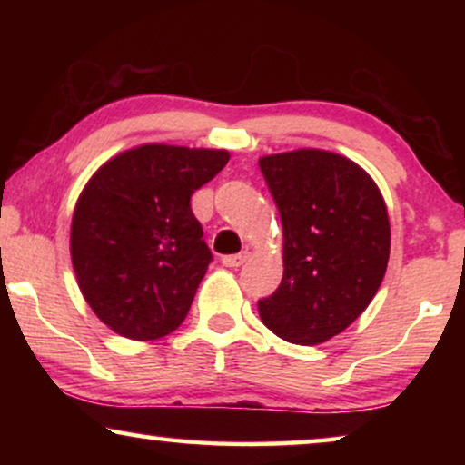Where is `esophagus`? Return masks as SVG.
Segmentation results:
<instances>
[{
  "mask_svg": "<svg viewBox=\"0 0 465 465\" xmlns=\"http://www.w3.org/2000/svg\"><path fill=\"white\" fill-rule=\"evenodd\" d=\"M250 258V253L247 252H241V253H232V256H224L222 258V264L224 266H231V269H237V266L245 264V260Z\"/></svg>",
  "mask_w": 465,
  "mask_h": 465,
  "instance_id": "esophagus-1",
  "label": "esophagus"
}]
</instances>
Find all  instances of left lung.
<instances>
[{
	"label": "left lung",
	"mask_w": 465,
	"mask_h": 465,
	"mask_svg": "<svg viewBox=\"0 0 465 465\" xmlns=\"http://www.w3.org/2000/svg\"><path fill=\"white\" fill-rule=\"evenodd\" d=\"M282 215L283 279L258 301L279 339L320 345L351 326L390 260V218L377 183L345 156L294 150L260 158Z\"/></svg>",
	"instance_id": "obj_1"
}]
</instances>
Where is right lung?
<instances>
[{
    "mask_svg": "<svg viewBox=\"0 0 465 465\" xmlns=\"http://www.w3.org/2000/svg\"><path fill=\"white\" fill-rule=\"evenodd\" d=\"M226 150L148 143L107 161L82 190L72 262L82 296L114 332L156 341L186 320L213 256L190 196Z\"/></svg>",
    "mask_w": 465,
    "mask_h": 465,
    "instance_id": "1",
    "label": "right lung"
}]
</instances>
